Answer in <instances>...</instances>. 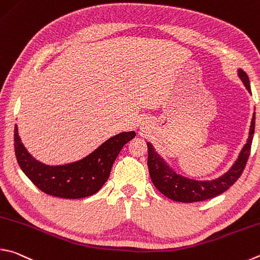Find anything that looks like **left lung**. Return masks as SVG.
I'll return each instance as SVG.
<instances>
[{"instance_id": "obj_1", "label": "left lung", "mask_w": 260, "mask_h": 260, "mask_svg": "<svg viewBox=\"0 0 260 260\" xmlns=\"http://www.w3.org/2000/svg\"><path fill=\"white\" fill-rule=\"evenodd\" d=\"M239 76L243 82L245 88L251 93L248 75L243 70H239ZM254 114L252 116L251 126H250L249 138L243 146L239 158L230 171L223 176L214 181H194V179L179 176L173 172L164 161L162 158L155 152L151 143L148 144V167L149 174L153 185L169 199L178 202H197L217 197L225 192L241 176L243 169L247 165L248 158L251 150L252 138L254 133Z\"/></svg>"}]
</instances>
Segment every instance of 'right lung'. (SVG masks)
I'll return each mask as SVG.
<instances>
[{"mask_svg": "<svg viewBox=\"0 0 260 260\" xmlns=\"http://www.w3.org/2000/svg\"><path fill=\"white\" fill-rule=\"evenodd\" d=\"M135 132H124L93 151L79 161L63 166H48L37 161L20 142L15 126V152L17 161L26 176L46 194L63 199H81L96 193L109 178L111 167Z\"/></svg>", "mask_w": 260, "mask_h": 260, "instance_id": "add662e5", "label": "right lung"}]
</instances>
